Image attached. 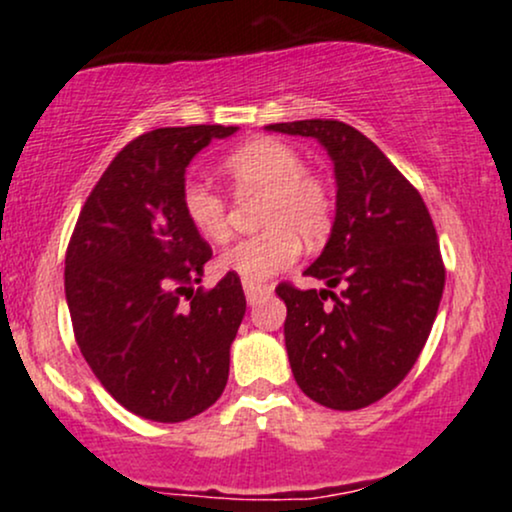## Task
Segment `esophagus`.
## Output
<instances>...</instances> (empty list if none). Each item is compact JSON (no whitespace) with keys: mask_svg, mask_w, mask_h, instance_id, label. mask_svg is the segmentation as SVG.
<instances>
[{"mask_svg":"<svg viewBox=\"0 0 512 512\" xmlns=\"http://www.w3.org/2000/svg\"><path fill=\"white\" fill-rule=\"evenodd\" d=\"M243 289H245V298H248V303H257L262 296H267L269 291H272V286L267 284H252V281H243Z\"/></svg>","mask_w":512,"mask_h":512,"instance_id":"esophagus-1","label":"esophagus"}]
</instances>
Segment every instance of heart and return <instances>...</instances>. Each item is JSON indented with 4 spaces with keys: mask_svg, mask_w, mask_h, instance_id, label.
I'll list each match as a JSON object with an SVG mask.
<instances>
[{
    "mask_svg": "<svg viewBox=\"0 0 512 512\" xmlns=\"http://www.w3.org/2000/svg\"><path fill=\"white\" fill-rule=\"evenodd\" d=\"M223 173L231 178L238 195H262L264 231L223 250L216 260L221 272L257 284L296 262L301 238L315 245L330 233L332 190L322 175L303 168L296 146L272 137L250 139L223 158ZM182 211L199 236L211 243H221L231 233L226 199L207 182H185Z\"/></svg>",
    "mask_w": 512,
    "mask_h": 512,
    "instance_id": "b5f03b06",
    "label": "heart"
}]
</instances>
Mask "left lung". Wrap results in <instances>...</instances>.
<instances>
[{"instance_id":"8db88e82","label":"left lung","mask_w":512,"mask_h":512,"mask_svg":"<svg viewBox=\"0 0 512 512\" xmlns=\"http://www.w3.org/2000/svg\"><path fill=\"white\" fill-rule=\"evenodd\" d=\"M267 129L317 139L337 178L330 240L305 269L327 286H276L293 378L322 407L363 409L407 378L431 334L445 286L436 226L419 190L358 129L339 120Z\"/></svg>"}]
</instances>
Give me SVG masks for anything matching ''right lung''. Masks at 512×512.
I'll use <instances>...</instances> for the list:
<instances>
[{
	"label": "right lung",
	"instance_id": "right-lung-1",
	"mask_svg": "<svg viewBox=\"0 0 512 512\" xmlns=\"http://www.w3.org/2000/svg\"><path fill=\"white\" fill-rule=\"evenodd\" d=\"M238 127H161L129 142L88 195L64 260L76 344L132 414L178 424L221 397L245 315L236 274L192 289L211 248L182 211L185 168Z\"/></svg>",
	"mask_w": 512,
	"mask_h": 512
}]
</instances>
